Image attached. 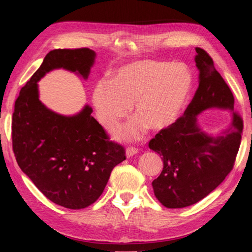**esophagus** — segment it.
I'll return each instance as SVG.
<instances>
[{
    "mask_svg": "<svg viewBox=\"0 0 252 252\" xmlns=\"http://www.w3.org/2000/svg\"><path fill=\"white\" fill-rule=\"evenodd\" d=\"M136 154H139V149L136 147H133V146H128L126 148V157L127 158H130Z\"/></svg>",
    "mask_w": 252,
    "mask_h": 252,
    "instance_id": "34e87169",
    "label": "esophagus"
}]
</instances>
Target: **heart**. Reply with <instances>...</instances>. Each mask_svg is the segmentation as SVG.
<instances>
[{
    "instance_id": "b5f03b06",
    "label": "heart",
    "mask_w": 252,
    "mask_h": 252,
    "mask_svg": "<svg viewBox=\"0 0 252 252\" xmlns=\"http://www.w3.org/2000/svg\"><path fill=\"white\" fill-rule=\"evenodd\" d=\"M192 86L191 73L182 64L143 60L125 66L94 89L93 103L98 122L116 131L130 106L138 118L122 132L126 140L140 139L147 127L162 130L178 121Z\"/></svg>"
}]
</instances>
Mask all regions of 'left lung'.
Returning <instances> with one entry per match:
<instances>
[{
	"label": "left lung",
	"mask_w": 252,
	"mask_h": 252,
	"mask_svg": "<svg viewBox=\"0 0 252 252\" xmlns=\"http://www.w3.org/2000/svg\"><path fill=\"white\" fill-rule=\"evenodd\" d=\"M199 87L182 117L159 130L148 146L162 157L164 167L152 182L155 195L167 208H184L213 191L232 170L240 148L243 119L233 112L230 127L220 135L201 131L196 116L217 107L233 110L234 96L204 49L196 47Z\"/></svg>",
	"instance_id": "8db88e82"
}]
</instances>
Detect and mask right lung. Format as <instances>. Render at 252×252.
Segmentation results:
<instances>
[{"label": "right lung", "instance_id": "1", "mask_svg": "<svg viewBox=\"0 0 252 252\" xmlns=\"http://www.w3.org/2000/svg\"><path fill=\"white\" fill-rule=\"evenodd\" d=\"M95 53L55 49L20 91L12 113V149L22 171L48 200L69 209L86 208L103 193L112 169L126 159L86 105L73 117L49 110L39 100L37 81L65 68L88 78Z\"/></svg>", "mask_w": 252, "mask_h": 252}]
</instances>
